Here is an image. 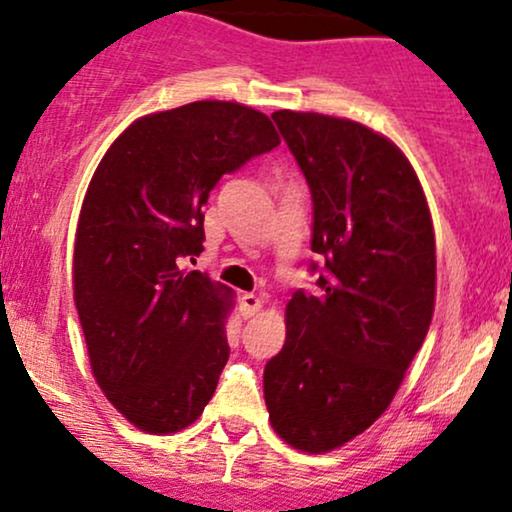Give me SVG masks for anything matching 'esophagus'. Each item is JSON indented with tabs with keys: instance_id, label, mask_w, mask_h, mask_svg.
Returning a JSON list of instances; mask_svg holds the SVG:
<instances>
[{
	"instance_id": "obj_1",
	"label": "esophagus",
	"mask_w": 512,
	"mask_h": 512,
	"mask_svg": "<svg viewBox=\"0 0 512 512\" xmlns=\"http://www.w3.org/2000/svg\"><path fill=\"white\" fill-rule=\"evenodd\" d=\"M260 308H262L260 296H255V293H243V296H240V315H243L245 320L255 315Z\"/></svg>"
}]
</instances>
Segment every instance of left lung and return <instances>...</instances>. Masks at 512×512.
<instances>
[{
  "label": "left lung",
  "mask_w": 512,
  "mask_h": 512,
  "mask_svg": "<svg viewBox=\"0 0 512 512\" xmlns=\"http://www.w3.org/2000/svg\"><path fill=\"white\" fill-rule=\"evenodd\" d=\"M313 197L317 291L286 305L284 349L264 366L274 431L327 452L373 426L424 344L436 238L414 168L390 139L320 113L272 115Z\"/></svg>",
  "instance_id": "left-lung-1"
}]
</instances>
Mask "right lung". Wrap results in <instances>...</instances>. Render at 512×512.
Listing matches in <instances>:
<instances>
[{
  "label": "right lung",
  "mask_w": 512,
  "mask_h": 512,
  "mask_svg": "<svg viewBox=\"0 0 512 512\" xmlns=\"http://www.w3.org/2000/svg\"><path fill=\"white\" fill-rule=\"evenodd\" d=\"M279 146L264 113L197 101L139 117L98 163L81 204L74 301L93 375L113 407L149 433L199 419L226 366L233 293L185 272L204 243L221 175Z\"/></svg>",
  "instance_id": "1"
}]
</instances>
